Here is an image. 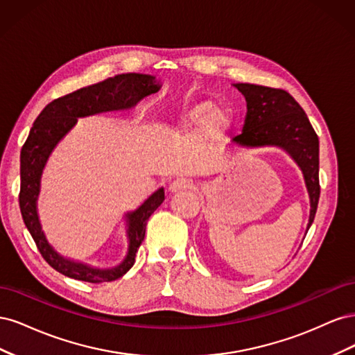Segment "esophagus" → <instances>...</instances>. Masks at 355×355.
Wrapping results in <instances>:
<instances>
[{
    "label": "esophagus",
    "mask_w": 355,
    "mask_h": 355,
    "mask_svg": "<svg viewBox=\"0 0 355 355\" xmlns=\"http://www.w3.org/2000/svg\"><path fill=\"white\" fill-rule=\"evenodd\" d=\"M192 185H194V184H192L191 179H188V178H178L176 180H173L168 185V192H170V194H178V192H180V191L191 189Z\"/></svg>",
    "instance_id": "1"
}]
</instances>
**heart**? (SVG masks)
<instances>
[{"label":"heart","instance_id":"1","mask_svg":"<svg viewBox=\"0 0 355 355\" xmlns=\"http://www.w3.org/2000/svg\"><path fill=\"white\" fill-rule=\"evenodd\" d=\"M185 125L201 124L200 137L204 142H211L219 139L228 128L230 118L228 114L220 108H213V103L209 101L198 102L187 112Z\"/></svg>","mask_w":355,"mask_h":355}]
</instances>
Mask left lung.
Instances as JSON below:
<instances>
[{
    "label": "left lung",
    "mask_w": 355,
    "mask_h": 355,
    "mask_svg": "<svg viewBox=\"0 0 355 355\" xmlns=\"http://www.w3.org/2000/svg\"><path fill=\"white\" fill-rule=\"evenodd\" d=\"M247 102L243 133L235 137L239 146L277 145L284 148L304 171L311 198L309 223L314 222L320 198L318 136L305 111L283 89L256 84H235Z\"/></svg>",
    "instance_id": "obj_1"
}]
</instances>
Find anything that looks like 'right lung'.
I'll return each instance as SVG.
<instances>
[{"instance_id":"1","label":"right lung","mask_w":355,"mask_h":355,"mask_svg":"<svg viewBox=\"0 0 355 355\" xmlns=\"http://www.w3.org/2000/svg\"><path fill=\"white\" fill-rule=\"evenodd\" d=\"M158 89L159 84L151 75L121 73L51 101L32 124L22 151H20L19 206L26 228L37 244V249L44 257V261L58 272L73 278V280L87 283H106L123 277L135 263L136 252L145 239L146 222L163 202L164 189H158L142 204V207L127 214L130 245H128L127 257L121 265L112 268V270H93L85 265L71 262L51 249L41 231L37 216L40 176L51 149L75 124L78 116L130 108L145 96L158 92Z\"/></svg>"}]
</instances>
